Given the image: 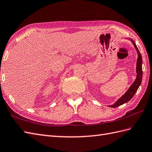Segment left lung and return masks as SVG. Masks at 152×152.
Here are the masks:
<instances>
[{"label": "left lung", "instance_id": "8db88e82", "mask_svg": "<svg viewBox=\"0 0 152 152\" xmlns=\"http://www.w3.org/2000/svg\"><path fill=\"white\" fill-rule=\"evenodd\" d=\"M132 43L135 47V48L136 49V50H137V53H138V58H137V67H136V72H137V77L134 82V83L131 85V87L129 88V89L127 91V92L124 94L121 98L119 99L114 104H112L110 107L112 108H115L118 107L121 104L127 103L132 98V97L134 96L135 94V92H137L138 88L139 87L142 81V56L141 53H140L139 50L138 49L137 45H136L135 43L132 40Z\"/></svg>", "mask_w": 152, "mask_h": 152}]
</instances>
